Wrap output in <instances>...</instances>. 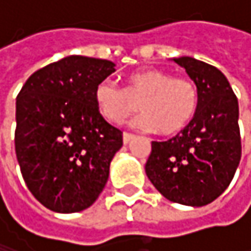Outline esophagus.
<instances>
[{"label":"esophagus","instance_id":"esophagus-1","mask_svg":"<svg viewBox=\"0 0 251 251\" xmlns=\"http://www.w3.org/2000/svg\"><path fill=\"white\" fill-rule=\"evenodd\" d=\"M133 138H135V136H133L132 133H124V144H125V145L126 144H129Z\"/></svg>","mask_w":251,"mask_h":251}]
</instances>
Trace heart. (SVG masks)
<instances>
[{
  "label": "heart",
  "mask_w": 251,
  "mask_h": 251,
  "mask_svg": "<svg viewBox=\"0 0 251 251\" xmlns=\"http://www.w3.org/2000/svg\"><path fill=\"white\" fill-rule=\"evenodd\" d=\"M94 103L99 115L119 125L136 112L135 101L141 100L144 112L133 126L145 130H160L176 135L193 121L198 110V90L186 78H175L163 70H139L126 78L125 90L106 78L94 88Z\"/></svg>",
  "instance_id": "heart-1"
}]
</instances>
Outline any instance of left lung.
<instances>
[{"label":"left lung","instance_id":"left-lung-1","mask_svg":"<svg viewBox=\"0 0 251 251\" xmlns=\"http://www.w3.org/2000/svg\"><path fill=\"white\" fill-rule=\"evenodd\" d=\"M173 61L196 85L198 110L175 138L151 144L145 173L166 199L203 206L224 193L240 164L238 100L218 68L190 56Z\"/></svg>","mask_w":251,"mask_h":251}]
</instances>
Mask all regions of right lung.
<instances>
[{
  "label": "right lung",
  "instance_id": "right-lung-1",
  "mask_svg": "<svg viewBox=\"0 0 251 251\" xmlns=\"http://www.w3.org/2000/svg\"><path fill=\"white\" fill-rule=\"evenodd\" d=\"M115 67L71 55L31 74L17 96V161L28 190L53 212L91 206L122 148V132L99 115L93 96Z\"/></svg>",
  "mask_w": 251,
  "mask_h": 251
}]
</instances>
